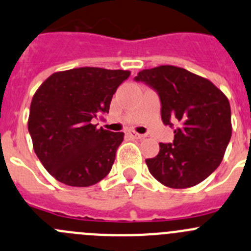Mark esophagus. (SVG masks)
Wrapping results in <instances>:
<instances>
[{
	"label": "esophagus",
	"instance_id": "34e87169",
	"mask_svg": "<svg viewBox=\"0 0 251 251\" xmlns=\"http://www.w3.org/2000/svg\"><path fill=\"white\" fill-rule=\"evenodd\" d=\"M128 135H130L132 138H137V140H141V138L145 137V136H143V135L135 132V131H130V132H128Z\"/></svg>",
	"mask_w": 251,
	"mask_h": 251
}]
</instances>
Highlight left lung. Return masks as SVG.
Wrapping results in <instances>:
<instances>
[{"label": "left lung", "mask_w": 251, "mask_h": 251, "mask_svg": "<svg viewBox=\"0 0 251 251\" xmlns=\"http://www.w3.org/2000/svg\"><path fill=\"white\" fill-rule=\"evenodd\" d=\"M157 92L164 125L174 128L173 143L146 159L148 170L173 189L198 185L221 164L232 136L227 97L208 79L176 66L143 70L135 77Z\"/></svg>", "instance_id": "obj_1"}]
</instances>
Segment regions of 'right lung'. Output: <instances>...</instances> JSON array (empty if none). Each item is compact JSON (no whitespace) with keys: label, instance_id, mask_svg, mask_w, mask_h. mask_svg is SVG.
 I'll return each instance as SVG.
<instances>
[{"label":"right lung","instance_id":"1","mask_svg":"<svg viewBox=\"0 0 251 251\" xmlns=\"http://www.w3.org/2000/svg\"><path fill=\"white\" fill-rule=\"evenodd\" d=\"M130 77L124 70L79 67L51 75L34 94L28 130L45 169L69 186H91L114 164L124 132L98 128L118 87ZM103 119V118H101Z\"/></svg>","mask_w":251,"mask_h":251}]
</instances>
